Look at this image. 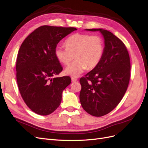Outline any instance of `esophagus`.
<instances>
[{"mask_svg": "<svg viewBox=\"0 0 148 148\" xmlns=\"http://www.w3.org/2000/svg\"><path fill=\"white\" fill-rule=\"evenodd\" d=\"M71 80H72L73 82H75L76 81H77V79L75 77H71Z\"/></svg>", "mask_w": 148, "mask_h": 148, "instance_id": "esophagus-1", "label": "esophagus"}]
</instances>
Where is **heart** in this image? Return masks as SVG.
I'll return each mask as SVG.
<instances>
[{
  "mask_svg": "<svg viewBox=\"0 0 148 148\" xmlns=\"http://www.w3.org/2000/svg\"><path fill=\"white\" fill-rule=\"evenodd\" d=\"M66 46L57 45L55 50L56 58L64 65H68L65 73L78 77L87 68L93 69L98 65L104 54V43L98 35L76 34L66 39Z\"/></svg>",
  "mask_w": 148,
  "mask_h": 148,
  "instance_id": "b5f03b06",
  "label": "heart"
}]
</instances>
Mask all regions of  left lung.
<instances>
[{
	"instance_id": "left-lung-1",
	"label": "left lung",
	"mask_w": 148,
	"mask_h": 148,
	"mask_svg": "<svg viewBox=\"0 0 148 148\" xmlns=\"http://www.w3.org/2000/svg\"><path fill=\"white\" fill-rule=\"evenodd\" d=\"M99 31L104 39V50L100 63L80 78L79 98L81 105L89 114L101 117L112 111L125 95L130 78V61L125 44L112 32Z\"/></svg>"
}]
</instances>
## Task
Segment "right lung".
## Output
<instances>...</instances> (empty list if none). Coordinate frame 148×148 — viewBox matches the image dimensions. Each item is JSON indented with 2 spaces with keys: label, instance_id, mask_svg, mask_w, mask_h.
<instances>
[{
  "label": "right lung",
  "instance_id": "1",
  "mask_svg": "<svg viewBox=\"0 0 148 148\" xmlns=\"http://www.w3.org/2000/svg\"><path fill=\"white\" fill-rule=\"evenodd\" d=\"M75 27L42 26L23 41L18 51L16 71L20 94L35 113L47 116L58 108L62 93L71 84L69 76L53 77L63 70L55 55L58 42Z\"/></svg>",
  "mask_w": 148,
  "mask_h": 148
}]
</instances>
